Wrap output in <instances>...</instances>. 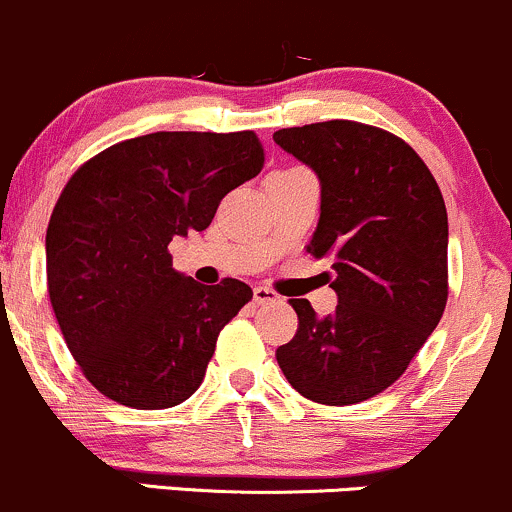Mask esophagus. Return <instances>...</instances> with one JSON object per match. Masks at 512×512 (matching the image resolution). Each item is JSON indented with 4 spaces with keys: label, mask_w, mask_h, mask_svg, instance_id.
<instances>
[{
    "label": "esophagus",
    "mask_w": 512,
    "mask_h": 512,
    "mask_svg": "<svg viewBox=\"0 0 512 512\" xmlns=\"http://www.w3.org/2000/svg\"><path fill=\"white\" fill-rule=\"evenodd\" d=\"M254 302L256 304H275L280 302V295L271 287H263V285H256L254 287Z\"/></svg>",
    "instance_id": "obj_1"
}]
</instances>
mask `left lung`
I'll list each match as a JSON object with an SVG mask.
<instances>
[{"label": "left lung", "mask_w": 512, "mask_h": 512, "mask_svg": "<svg viewBox=\"0 0 512 512\" xmlns=\"http://www.w3.org/2000/svg\"><path fill=\"white\" fill-rule=\"evenodd\" d=\"M273 140L319 176L307 251L331 258L338 295L324 319L307 300H290L300 326L275 358L307 399L358 404L404 375L445 312V200L413 147L382 128L326 120Z\"/></svg>", "instance_id": "obj_1"}]
</instances>
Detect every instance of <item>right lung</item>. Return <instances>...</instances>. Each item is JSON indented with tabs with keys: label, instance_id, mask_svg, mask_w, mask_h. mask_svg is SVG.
Here are the masks:
<instances>
[{
	"label": "right lung",
	"instance_id": "right-lung-1",
	"mask_svg": "<svg viewBox=\"0 0 512 512\" xmlns=\"http://www.w3.org/2000/svg\"><path fill=\"white\" fill-rule=\"evenodd\" d=\"M263 169L256 132H152L103 149L62 188L48 234V295L79 370L108 399L169 409L200 387L227 321L254 297L200 285L169 244L210 227Z\"/></svg>",
	"mask_w": 512,
	"mask_h": 512
}]
</instances>
